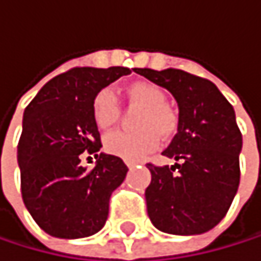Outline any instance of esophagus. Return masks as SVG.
<instances>
[{"label": "esophagus", "mask_w": 261, "mask_h": 261, "mask_svg": "<svg viewBox=\"0 0 261 261\" xmlns=\"http://www.w3.org/2000/svg\"><path fill=\"white\" fill-rule=\"evenodd\" d=\"M126 166H127V168H132V166H135V162H126Z\"/></svg>", "instance_id": "34e87169"}]
</instances>
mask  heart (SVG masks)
<instances>
[{"mask_svg":"<svg viewBox=\"0 0 261 261\" xmlns=\"http://www.w3.org/2000/svg\"><path fill=\"white\" fill-rule=\"evenodd\" d=\"M123 93L126 99L143 112L137 120L135 134L110 132L104 137V149L124 160H140L154 151L159 145V137L166 140L177 130V115L166 104L165 90L149 81H137L129 84ZM93 120L99 129L112 127L120 116V107L115 95L104 88L95 96L92 104Z\"/></svg>","mask_w":261,"mask_h":261,"instance_id":"1","label":"heart"}]
</instances>
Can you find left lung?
Here are the masks:
<instances>
[{
  "mask_svg": "<svg viewBox=\"0 0 261 261\" xmlns=\"http://www.w3.org/2000/svg\"><path fill=\"white\" fill-rule=\"evenodd\" d=\"M135 73L166 88L179 107L177 134L163 155L171 166L148 165L145 191L151 223L171 235H199L223 219L240 185L241 132L218 87L182 70Z\"/></svg>",
  "mask_w": 261,
  "mask_h": 261,
  "instance_id": "obj_1",
  "label": "left lung"
}]
</instances>
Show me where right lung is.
I'll list each match as a JSON object with an SVG mask.
<instances>
[{
	"label": "right lung",
	"mask_w": 261,
	"mask_h": 261,
	"mask_svg": "<svg viewBox=\"0 0 261 261\" xmlns=\"http://www.w3.org/2000/svg\"><path fill=\"white\" fill-rule=\"evenodd\" d=\"M129 73L124 67L73 68L46 82L24 110L17 152L21 196L51 237L85 238L106 224L110 196L127 166L116 155L98 154L92 104L104 87ZM82 152L98 159L92 170L80 165Z\"/></svg>",
	"instance_id": "add662e5"
}]
</instances>
